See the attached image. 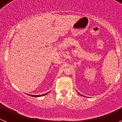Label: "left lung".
<instances>
[{
	"label": "left lung",
	"instance_id": "1",
	"mask_svg": "<svg viewBox=\"0 0 122 122\" xmlns=\"http://www.w3.org/2000/svg\"><path fill=\"white\" fill-rule=\"evenodd\" d=\"M78 93H79V94H80V96H83V95H81V94H80V93H79V92H78Z\"/></svg>",
	"mask_w": 122,
	"mask_h": 122
}]
</instances>
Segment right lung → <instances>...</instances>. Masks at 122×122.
Listing matches in <instances>:
<instances>
[{
    "instance_id": "obj_1",
    "label": "right lung",
    "mask_w": 122,
    "mask_h": 122,
    "mask_svg": "<svg viewBox=\"0 0 122 122\" xmlns=\"http://www.w3.org/2000/svg\"><path fill=\"white\" fill-rule=\"evenodd\" d=\"M48 93H46V94H42V95H37V96H35V95H31V94H26L29 95V96H32V97H41V96H45V95L47 94Z\"/></svg>"
}]
</instances>
